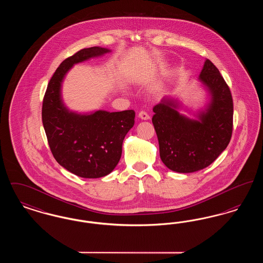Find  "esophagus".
Returning <instances> with one entry per match:
<instances>
[{"label":"esophagus","instance_id":"1","mask_svg":"<svg viewBox=\"0 0 263 263\" xmlns=\"http://www.w3.org/2000/svg\"><path fill=\"white\" fill-rule=\"evenodd\" d=\"M138 117L142 120H149L150 119V115L145 111H140L138 114Z\"/></svg>","mask_w":263,"mask_h":263}]
</instances>
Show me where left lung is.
Returning <instances> with one entry per match:
<instances>
[{
    "label": "left lung",
    "instance_id": "obj_1",
    "mask_svg": "<svg viewBox=\"0 0 263 263\" xmlns=\"http://www.w3.org/2000/svg\"><path fill=\"white\" fill-rule=\"evenodd\" d=\"M198 81L208 96L203 108L192 112L178 99L167 96L153 108L161 160L167 168L180 174L210 165L225 151L233 132L231 90L210 60H205ZM180 110L196 118H188Z\"/></svg>",
    "mask_w": 263,
    "mask_h": 263
}]
</instances>
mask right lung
<instances>
[{"label": "right lung", "instance_id": "obj_1", "mask_svg": "<svg viewBox=\"0 0 263 263\" xmlns=\"http://www.w3.org/2000/svg\"><path fill=\"white\" fill-rule=\"evenodd\" d=\"M109 52L110 49L95 46L64 60L52 76L43 99L42 123L55 160L84 178L102 177L115 168L121 158L123 140L134 126L135 112L70 110L63 100V82L76 64Z\"/></svg>", "mask_w": 263, "mask_h": 263}]
</instances>
